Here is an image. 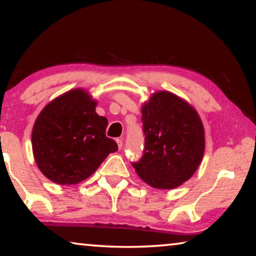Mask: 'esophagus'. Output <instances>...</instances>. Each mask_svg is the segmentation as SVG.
Instances as JSON below:
<instances>
[{
	"label": "esophagus",
	"mask_w": 256,
	"mask_h": 256,
	"mask_svg": "<svg viewBox=\"0 0 256 256\" xmlns=\"http://www.w3.org/2000/svg\"><path fill=\"white\" fill-rule=\"evenodd\" d=\"M116 142H118V149L120 150L123 148V138H116Z\"/></svg>",
	"instance_id": "34e87169"
}]
</instances>
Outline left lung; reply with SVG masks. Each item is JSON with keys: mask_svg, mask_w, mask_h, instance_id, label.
Masks as SVG:
<instances>
[{"mask_svg": "<svg viewBox=\"0 0 256 256\" xmlns=\"http://www.w3.org/2000/svg\"><path fill=\"white\" fill-rule=\"evenodd\" d=\"M144 156L132 162L136 174L154 188H178L198 170L206 138L198 112L168 92H154L142 106Z\"/></svg>", "mask_w": 256, "mask_h": 256, "instance_id": "8db88e82", "label": "left lung"}]
</instances>
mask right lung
I'll list each match as a JSON object with an SVG mask.
<instances>
[{
  "label": "right lung",
  "instance_id": "add662e5",
  "mask_svg": "<svg viewBox=\"0 0 256 256\" xmlns=\"http://www.w3.org/2000/svg\"><path fill=\"white\" fill-rule=\"evenodd\" d=\"M84 89L60 94L44 107L34 124V160L47 178L72 185L92 176L118 144L106 136L107 118Z\"/></svg>",
  "mask_w": 256,
  "mask_h": 256
}]
</instances>
